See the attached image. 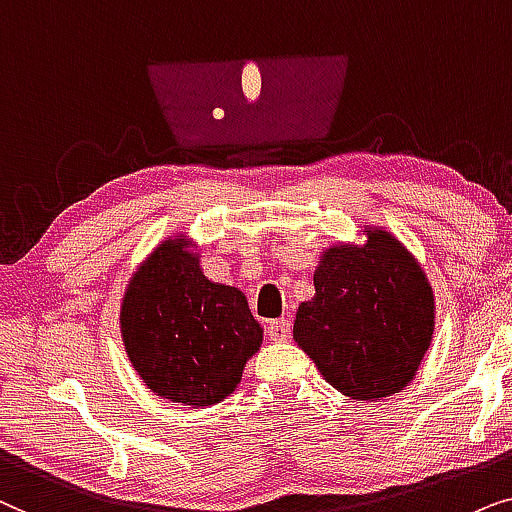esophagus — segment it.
<instances>
[{"mask_svg": "<svg viewBox=\"0 0 512 512\" xmlns=\"http://www.w3.org/2000/svg\"><path fill=\"white\" fill-rule=\"evenodd\" d=\"M290 320L288 318H281V320H271L267 325V335L269 339H274V342H285V339H290Z\"/></svg>", "mask_w": 512, "mask_h": 512, "instance_id": "obj_1", "label": "esophagus"}]
</instances>
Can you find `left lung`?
<instances>
[{"instance_id": "1", "label": "left lung", "mask_w": 512, "mask_h": 512, "mask_svg": "<svg viewBox=\"0 0 512 512\" xmlns=\"http://www.w3.org/2000/svg\"><path fill=\"white\" fill-rule=\"evenodd\" d=\"M292 337L320 374L353 400L403 391L431 346L433 290L398 238L370 229L365 245H337L313 274Z\"/></svg>"}]
</instances>
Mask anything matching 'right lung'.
<instances>
[{"label": "right lung", "mask_w": 512, "mask_h": 512, "mask_svg": "<svg viewBox=\"0 0 512 512\" xmlns=\"http://www.w3.org/2000/svg\"><path fill=\"white\" fill-rule=\"evenodd\" d=\"M121 337L156 395L208 407L241 381L245 363L262 344V327L241 290L208 281L185 238H170L128 283Z\"/></svg>", "instance_id": "obj_1"}]
</instances>
